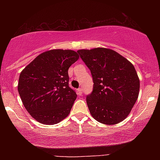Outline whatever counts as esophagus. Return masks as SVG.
<instances>
[{
    "mask_svg": "<svg viewBox=\"0 0 160 160\" xmlns=\"http://www.w3.org/2000/svg\"><path fill=\"white\" fill-rule=\"evenodd\" d=\"M77 93L78 95H82V88H78L77 90Z\"/></svg>",
    "mask_w": 160,
    "mask_h": 160,
    "instance_id": "1",
    "label": "esophagus"
}]
</instances>
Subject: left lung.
Returning <instances> with one entry per match:
<instances>
[{
    "instance_id": "1",
    "label": "left lung",
    "mask_w": 160,
    "mask_h": 160,
    "mask_svg": "<svg viewBox=\"0 0 160 160\" xmlns=\"http://www.w3.org/2000/svg\"><path fill=\"white\" fill-rule=\"evenodd\" d=\"M93 79L87 104L95 119L115 124L129 115L138 97L140 81L130 61L113 50L95 48L78 50Z\"/></svg>"
}]
</instances>
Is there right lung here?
<instances>
[{
    "label": "right lung",
    "instance_id": "1",
    "mask_svg": "<svg viewBox=\"0 0 160 160\" xmlns=\"http://www.w3.org/2000/svg\"><path fill=\"white\" fill-rule=\"evenodd\" d=\"M78 58L73 50H49L39 54L21 72L19 96L36 121L54 124L68 116L77 95L69 87L68 71Z\"/></svg>",
    "mask_w": 160,
    "mask_h": 160
}]
</instances>
